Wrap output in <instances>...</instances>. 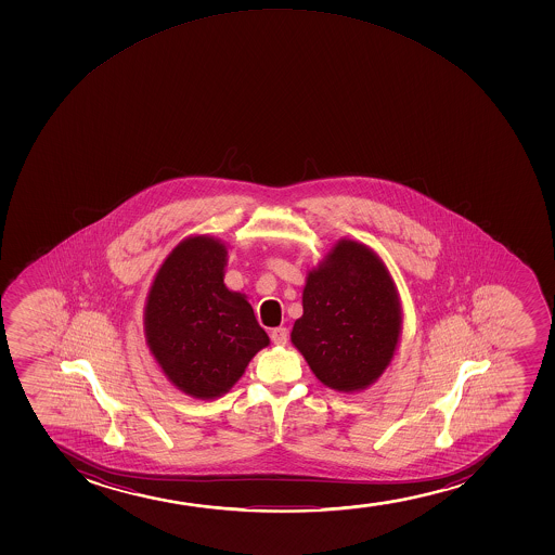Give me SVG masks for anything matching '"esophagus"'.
Listing matches in <instances>:
<instances>
[{
  "mask_svg": "<svg viewBox=\"0 0 555 555\" xmlns=\"http://www.w3.org/2000/svg\"><path fill=\"white\" fill-rule=\"evenodd\" d=\"M270 338L272 343L278 346H285L288 343V330L287 327H275L270 332Z\"/></svg>",
  "mask_w": 555,
  "mask_h": 555,
  "instance_id": "obj_1",
  "label": "esophagus"
}]
</instances>
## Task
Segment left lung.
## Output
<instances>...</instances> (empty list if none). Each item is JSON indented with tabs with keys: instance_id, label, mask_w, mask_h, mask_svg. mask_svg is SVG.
Instances as JSON below:
<instances>
[{
	"instance_id": "left-lung-1",
	"label": "left lung",
	"mask_w": 555,
	"mask_h": 555,
	"mask_svg": "<svg viewBox=\"0 0 555 555\" xmlns=\"http://www.w3.org/2000/svg\"><path fill=\"white\" fill-rule=\"evenodd\" d=\"M291 340L312 374L338 392L363 390L395 357L402 306L379 255L343 238L307 274Z\"/></svg>"
}]
</instances>
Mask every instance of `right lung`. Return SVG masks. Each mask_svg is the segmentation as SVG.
Instances as JSON below:
<instances>
[{"mask_svg": "<svg viewBox=\"0 0 555 555\" xmlns=\"http://www.w3.org/2000/svg\"><path fill=\"white\" fill-rule=\"evenodd\" d=\"M225 264L218 238L189 236L160 264L144 307L152 356L179 390L199 400L225 395L270 345L246 296L223 285Z\"/></svg>", "mask_w": 555, "mask_h": 555, "instance_id": "1", "label": "right lung"}]
</instances>
